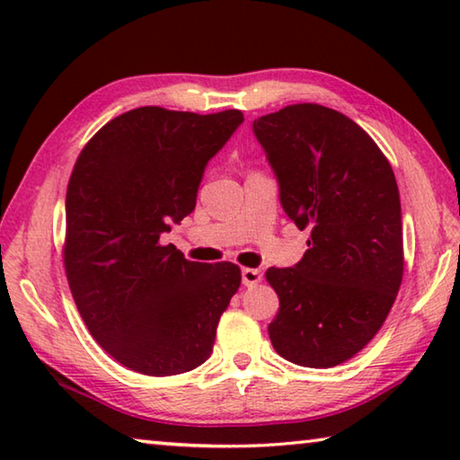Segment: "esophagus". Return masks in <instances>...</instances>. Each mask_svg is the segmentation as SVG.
Returning a JSON list of instances; mask_svg holds the SVG:
<instances>
[{"label":"esophagus","instance_id":"obj_1","mask_svg":"<svg viewBox=\"0 0 460 460\" xmlns=\"http://www.w3.org/2000/svg\"><path fill=\"white\" fill-rule=\"evenodd\" d=\"M261 278H263V274H261V270H258V268H243V270H241V282H243V286H247V288L260 284Z\"/></svg>","mask_w":460,"mask_h":460}]
</instances>
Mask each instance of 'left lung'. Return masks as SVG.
I'll use <instances>...</instances> for the list:
<instances>
[{
	"label": "left lung",
	"mask_w": 460,
	"mask_h": 460,
	"mask_svg": "<svg viewBox=\"0 0 460 460\" xmlns=\"http://www.w3.org/2000/svg\"><path fill=\"white\" fill-rule=\"evenodd\" d=\"M279 202L308 249L294 268H270L279 298L270 323L278 355L326 369L376 337L403 274L402 207L377 144L334 109L300 103L253 121Z\"/></svg>",
	"instance_id": "left-lung-1"
}]
</instances>
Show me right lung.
Instances as JSON below:
<instances>
[{"instance_id": "add662e5", "label": "right lung", "mask_w": 460, "mask_h": 460, "mask_svg": "<svg viewBox=\"0 0 460 460\" xmlns=\"http://www.w3.org/2000/svg\"><path fill=\"white\" fill-rule=\"evenodd\" d=\"M241 123L237 109H131L91 137L68 181L65 270L75 305L93 339L144 376L205 363L241 284L235 263L189 261L160 243L170 221L194 211L208 160Z\"/></svg>"}]
</instances>
